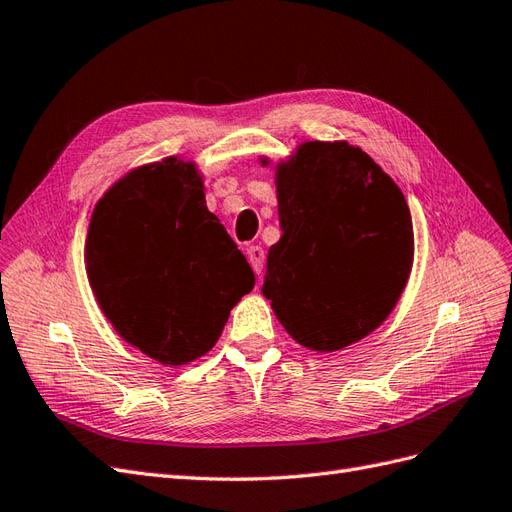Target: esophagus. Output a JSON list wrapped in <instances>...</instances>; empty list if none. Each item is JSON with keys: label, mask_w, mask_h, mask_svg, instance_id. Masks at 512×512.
<instances>
[{"label": "esophagus", "mask_w": 512, "mask_h": 512, "mask_svg": "<svg viewBox=\"0 0 512 512\" xmlns=\"http://www.w3.org/2000/svg\"><path fill=\"white\" fill-rule=\"evenodd\" d=\"M247 260H250V265H252L254 273H256V275H260V271H262V262H265V250H262L260 245L247 247Z\"/></svg>", "instance_id": "obj_1"}]
</instances>
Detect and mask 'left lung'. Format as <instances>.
<instances>
[{
  "mask_svg": "<svg viewBox=\"0 0 512 512\" xmlns=\"http://www.w3.org/2000/svg\"><path fill=\"white\" fill-rule=\"evenodd\" d=\"M275 192L282 239L269 250L262 294L307 350L359 342L389 318L412 271L404 192L348 141H303L275 164Z\"/></svg>",
  "mask_w": 512,
  "mask_h": 512,
  "instance_id": "left-lung-1",
  "label": "left lung"
}]
</instances>
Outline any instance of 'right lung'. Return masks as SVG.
<instances>
[{"instance_id": "right-lung-1", "label": "right lung", "mask_w": 512, "mask_h": 512, "mask_svg": "<svg viewBox=\"0 0 512 512\" xmlns=\"http://www.w3.org/2000/svg\"><path fill=\"white\" fill-rule=\"evenodd\" d=\"M91 292L121 339L168 367L218 342L254 273L207 209L196 162L168 156L104 192L85 241Z\"/></svg>"}]
</instances>
